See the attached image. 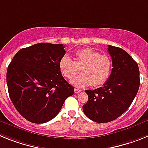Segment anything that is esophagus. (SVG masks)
Returning a JSON list of instances; mask_svg holds the SVG:
<instances>
[{
	"mask_svg": "<svg viewBox=\"0 0 148 148\" xmlns=\"http://www.w3.org/2000/svg\"><path fill=\"white\" fill-rule=\"evenodd\" d=\"M74 92H75V93H79V92H82V90H79V89H78V88H75L74 89Z\"/></svg>",
	"mask_w": 148,
	"mask_h": 148,
	"instance_id": "1",
	"label": "esophagus"
}]
</instances>
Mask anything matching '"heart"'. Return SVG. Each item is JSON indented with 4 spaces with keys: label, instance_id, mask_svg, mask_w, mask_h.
<instances>
[{
    "label": "heart",
    "instance_id": "heart-1",
    "mask_svg": "<svg viewBox=\"0 0 148 148\" xmlns=\"http://www.w3.org/2000/svg\"><path fill=\"white\" fill-rule=\"evenodd\" d=\"M113 62L108 55H100L91 48L78 50L74 61L68 56H63L59 61V69L63 76L71 78L81 68V75L72 78L70 83L78 88L92 85L99 87L108 80Z\"/></svg>",
    "mask_w": 148,
    "mask_h": 148
}]
</instances>
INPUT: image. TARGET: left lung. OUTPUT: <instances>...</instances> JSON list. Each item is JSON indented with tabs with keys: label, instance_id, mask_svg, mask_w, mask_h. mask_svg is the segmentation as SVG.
I'll return each instance as SVG.
<instances>
[{
	"label": "left lung",
	"instance_id": "8db88e82",
	"mask_svg": "<svg viewBox=\"0 0 148 148\" xmlns=\"http://www.w3.org/2000/svg\"><path fill=\"white\" fill-rule=\"evenodd\" d=\"M113 69L103 87L85 90L88 101L83 105L84 114L98 123L116 119L125 113L138 92L140 79L137 63L121 48L108 45Z\"/></svg>",
	"mask_w": 148,
	"mask_h": 148
}]
</instances>
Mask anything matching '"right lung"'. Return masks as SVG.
<instances>
[{
    "instance_id": "1",
    "label": "right lung",
    "mask_w": 148,
    "mask_h": 148,
    "mask_svg": "<svg viewBox=\"0 0 148 148\" xmlns=\"http://www.w3.org/2000/svg\"><path fill=\"white\" fill-rule=\"evenodd\" d=\"M64 47L49 43L34 44L21 49L8 66L6 83L12 102L30 122L52 120L74 93L59 69Z\"/></svg>"
}]
</instances>
